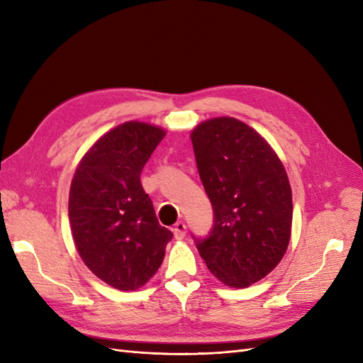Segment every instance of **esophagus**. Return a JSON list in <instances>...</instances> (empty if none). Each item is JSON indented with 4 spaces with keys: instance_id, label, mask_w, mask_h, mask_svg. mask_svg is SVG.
Returning <instances> with one entry per match:
<instances>
[{
    "instance_id": "34e87169",
    "label": "esophagus",
    "mask_w": 363,
    "mask_h": 363,
    "mask_svg": "<svg viewBox=\"0 0 363 363\" xmlns=\"http://www.w3.org/2000/svg\"><path fill=\"white\" fill-rule=\"evenodd\" d=\"M172 233H174V238L175 239H183L184 233H186V225L183 221H179L177 224H175L172 227Z\"/></svg>"
}]
</instances>
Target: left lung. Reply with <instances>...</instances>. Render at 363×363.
I'll use <instances>...</instances> for the list:
<instances>
[{
    "instance_id": "1",
    "label": "left lung",
    "mask_w": 363,
    "mask_h": 363,
    "mask_svg": "<svg viewBox=\"0 0 363 363\" xmlns=\"http://www.w3.org/2000/svg\"><path fill=\"white\" fill-rule=\"evenodd\" d=\"M191 140L215 213L211 236L196 248L225 286L248 288L279 265L289 245L286 169L265 138L232 116L203 121Z\"/></svg>"
}]
</instances>
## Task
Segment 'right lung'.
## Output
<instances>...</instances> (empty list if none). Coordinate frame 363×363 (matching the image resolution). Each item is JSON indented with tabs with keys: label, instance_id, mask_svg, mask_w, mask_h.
<instances>
[{
	"label": "right lung",
	"instance_id": "right-lung-1",
	"mask_svg": "<svg viewBox=\"0 0 363 363\" xmlns=\"http://www.w3.org/2000/svg\"><path fill=\"white\" fill-rule=\"evenodd\" d=\"M167 130L127 121L98 138L74 172L68 215L79 256L95 276L135 291L160 268L172 233L162 227L140 172Z\"/></svg>",
	"mask_w": 363,
	"mask_h": 363
}]
</instances>
